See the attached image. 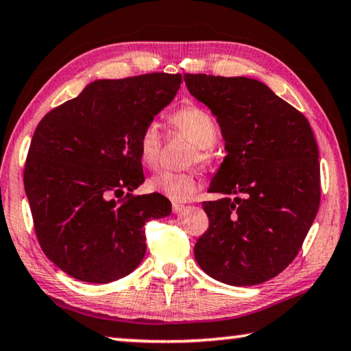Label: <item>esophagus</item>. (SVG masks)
Masks as SVG:
<instances>
[{"label": "esophagus", "instance_id": "esophagus-1", "mask_svg": "<svg viewBox=\"0 0 351 351\" xmlns=\"http://www.w3.org/2000/svg\"><path fill=\"white\" fill-rule=\"evenodd\" d=\"M183 210H185V206H182V204H177V202L172 204V212L174 213H180Z\"/></svg>", "mask_w": 351, "mask_h": 351}]
</instances>
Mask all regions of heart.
Here are the masks:
<instances>
[{"mask_svg":"<svg viewBox=\"0 0 351 351\" xmlns=\"http://www.w3.org/2000/svg\"><path fill=\"white\" fill-rule=\"evenodd\" d=\"M169 122L172 127L186 134L196 145V154L191 155V160H207L208 147L217 141V125L213 117L206 110L199 106H183L171 116ZM161 149V138L158 127L155 122H149L143 127L138 136V154L143 163L147 168H155L158 165ZM201 186V179L194 171L171 172L161 171L149 179L150 191L158 193L174 202H186L197 193Z\"/></svg>","mask_w":351,"mask_h":351,"instance_id":"heart-1","label":"heart"}]
</instances>
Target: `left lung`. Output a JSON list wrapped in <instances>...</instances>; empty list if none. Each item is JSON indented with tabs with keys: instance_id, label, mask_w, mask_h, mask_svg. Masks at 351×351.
I'll list each match as a JSON object with an SVG mask.
<instances>
[{
	"instance_id": "1",
	"label": "left lung",
	"mask_w": 351,
	"mask_h": 351,
	"mask_svg": "<svg viewBox=\"0 0 351 351\" xmlns=\"http://www.w3.org/2000/svg\"><path fill=\"white\" fill-rule=\"evenodd\" d=\"M183 78L194 99L217 116L228 152L208 188L226 197L202 202L208 229L194 257L219 282H265L292 263L319 212L314 133L298 110L257 80Z\"/></svg>"
}]
</instances>
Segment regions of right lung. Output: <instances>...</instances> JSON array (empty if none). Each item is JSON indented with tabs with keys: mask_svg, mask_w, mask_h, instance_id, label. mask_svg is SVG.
<instances>
[{
	"mask_svg": "<svg viewBox=\"0 0 351 351\" xmlns=\"http://www.w3.org/2000/svg\"><path fill=\"white\" fill-rule=\"evenodd\" d=\"M182 75L97 80L37 125L25 191L45 256L78 281L106 284L145 254L144 226L169 217L158 193L132 196L144 182L138 136L168 106Z\"/></svg>",
	"mask_w": 351,
	"mask_h": 351,
	"instance_id": "obj_1",
	"label": "right lung"
}]
</instances>
